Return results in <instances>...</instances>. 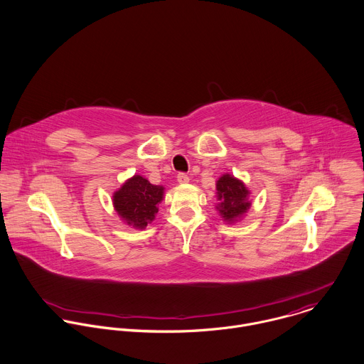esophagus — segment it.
Wrapping results in <instances>:
<instances>
[{"label":"esophagus","instance_id":"1","mask_svg":"<svg viewBox=\"0 0 364 364\" xmlns=\"http://www.w3.org/2000/svg\"><path fill=\"white\" fill-rule=\"evenodd\" d=\"M176 179H178L179 183H188V182H189V175L185 173V172H179L178 176H176Z\"/></svg>","mask_w":364,"mask_h":364}]
</instances>
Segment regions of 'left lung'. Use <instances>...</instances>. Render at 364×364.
Masks as SVG:
<instances>
[{
    "label": "left lung",
    "instance_id": "left-lung-1",
    "mask_svg": "<svg viewBox=\"0 0 364 364\" xmlns=\"http://www.w3.org/2000/svg\"><path fill=\"white\" fill-rule=\"evenodd\" d=\"M218 211L227 221H234L237 217L247 213L251 206L248 202V189L245 185L231 175H223L217 181Z\"/></svg>",
    "mask_w": 364,
    "mask_h": 364
}]
</instances>
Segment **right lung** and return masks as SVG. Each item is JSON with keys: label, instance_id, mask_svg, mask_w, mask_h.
<instances>
[{"label": "right lung", "instance_id": "1", "mask_svg": "<svg viewBox=\"0 0 364 364\" xmlns=\"http://www.w3.org/2000/svg\"><path fill=\"white\" fill-rule=\"evenodd\" d=\"M162 195V186L153 185L146 178L136 175L113 195V205L129 225L144 228L154 220Z\"/></svg>", "mask_w": 364, "mask_h": 364}]
</instances>
